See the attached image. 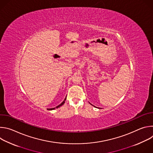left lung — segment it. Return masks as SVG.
<instances>
[{
	"mask_svg": "<svg viewBox=\"0 0 153 153\" xmlns=\"http://www.w3.org/2000/svg\"><path fill=\"white\" fill-rule=\"evenodd\" d=\"M91 104V103H90ZM91 105H92V104H91ZM96 108H97V107H96Z\"/></svg>",
	"mask_w": 153,
	"mask_h": 153,
	"instance_id": "1",
	"label": "left lung"
}]
</instances>
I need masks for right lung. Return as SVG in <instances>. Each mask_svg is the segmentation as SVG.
I'll use <instances>...</instances> for the list:
<instances>
[{"instance_id": "add662e5", "label": "right lung", "mask_w": 153, "mask_h": 153, "mask_svg": "<svg viewBox=\"0 0 153 153\" xmlns=\"http://www.w3.org/2000/svg\"><path fill=\"white\" fill-rule=\"evenodd\" d=\"M66 98H67V97H66ZM66 98H65V99H64V100L60 104V105H59L58 106H57L56 108H48V110H54V109H56V108H58L59 107H60V106H61L62 105H63L64 103H65V100H66Z\"/></svg>"}]
</instances>
